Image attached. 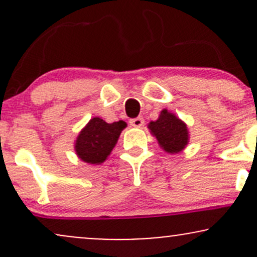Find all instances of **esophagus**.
<instances>
[{
    "instance_id": "34e87169",
    "label": "esophagus",
    "mask_w": 257,
    "mask_h": 257,
    "mask_svg": "<svg viewBox=\"0 0 257 257\" xmlns=\"http://www.w3.org/2000/svg\"><path fill=\"white\" fill-rule=\"evenodd\" d=\"M129 123H131V125L135 126V128H141L144 125V119L141 117H137V118H132L129 120Z\"/></svg>"
}]
</instances>
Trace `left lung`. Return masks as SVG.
<instances>
[{
    "label": "left lung",
    "mask_w": 257,
    "mask_h": 257,
    "mask_svg": "<svg viewBox=\"0 0 257 257\" xmlns=\"http://www.w3.org/2000/svg\"><path fill=\"white\" fill-rule=\"evenodd\" d=\"M149 128L164 151L178 153L187 145V126L175 114L170 113L167 110L162 111L159 118L150 123Z\"/></svg>",
    "instance_id": "obj_1"
}]
</instances>
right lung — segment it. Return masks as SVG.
<instances>
[{
	"label": "right lung",
	"instance_id": "1",
	"mask_svg": "<svg viewBox=\"0 0 257 257\" xmlns=\"http://www.w3.org/2000/svg\"><path fill=\"white\" fill-rule=\"evenodd\" d=\"M125 126V122L123 120L110 124L99 117L90 119L76 140L75 149L77 156L87 163H102L111 153L118 140L120 132Z\"/></svg>",
	"mask_w": 257,
	"mask_h": 257
}]
</instances>
